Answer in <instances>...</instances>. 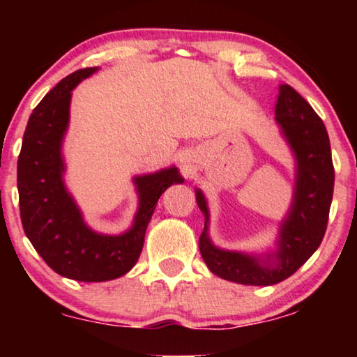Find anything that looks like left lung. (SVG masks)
Returning a JSON list of instances; mask_svg holds the SVG:
<instances>
[{
    "instance_id": "8db88e82",
    "label": "left lung",
    "mask_w": 357,
    "mask_h": 357,
    "mask_svg": "<svg viewBox=\"0 0 357 357\" xmlns=\"http://www.w3.org/2000/svg\"><path fill=\"white\" fill-rule=\"evenodd\" d=\"M275 114L296 158L294 198L281 222L276 253L263 260L214 247L208 236L206 199L197 190V203L204 214V229L199 236L203 260L214 275L238 284L271 286L294 275L319 248L328 224L335 169L324 121L289 84L280 86Z\"/></svg>"
}]
</instances>
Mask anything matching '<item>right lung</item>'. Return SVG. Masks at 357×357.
<instances>
[{
    "label": "right lung",
    "instance_id": "right-lung-1",
    "mask_svg": "<svg viewBox=\"0 0 357 357\" xmlns=\"http://www.w3.org/2000/svg\"><path fill=\"white\" fill-rule=\"evenodd\" d=\"M96 70L75 71L43 97L27 121L17 159L24 232L53 271L84 282L115 280L135 266L160 195L170 185L183 182L175 167L135 177L139 208L130 231L104 236L87 227L63 183L61 143L70 121L71 91Z\"/></svg>",
    "mask_w": 357,
    "mask_h": 357
}]
</instances>
